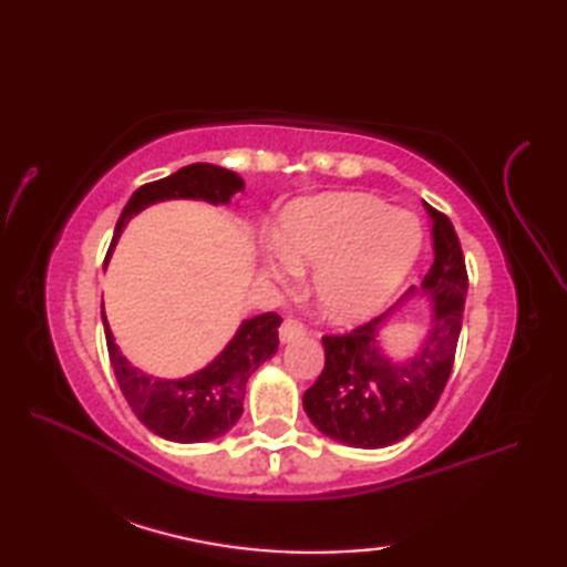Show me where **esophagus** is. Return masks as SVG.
I'll use <instances>...</instances> for the list:
<instances>
[{
    "label": "esophagus",
    "mask_w": 567,
    "mask_h": 567,
    "mask_svg": "<svg viewBox=\"0 0 567 567\" xmlns=\"http://www.w3.org/2000/svg\"><path fill=\"white\" fill-rule=\"evenodd\" d=\"M305 333H307V327H305L302 321L287 317V319L282 321V327H280V341H282V343H290V341L299 339V336H305Z\"/></svg>",
    "instance_id": "esophagus-1"
}]
</instances>
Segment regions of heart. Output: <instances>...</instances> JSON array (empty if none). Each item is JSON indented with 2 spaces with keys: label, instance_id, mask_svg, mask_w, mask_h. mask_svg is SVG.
I'll return each instance as SVG.
<instances>
[{
  "label": "heart",
  "instance_id": "heart-1",
  "mask_svg": "<svg viewBox=\"0 0 567 567\" xmlns=\"http://www.w3.org/2000/svg\"><path fill=\"white\" fill-rule=\"evenodd\" d=\"M265 270L292 282L297 270L317 268L315 295L323 317L355 321L375 311L412 268L421 228L412 214L370 195H323L285 214Z\"/></svg>",
  "mask_w": 567,
  "mask_h": 567
}]
</instances>
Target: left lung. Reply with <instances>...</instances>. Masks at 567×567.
<instances>
[{"instance_id": "left-lung-1", "label": "left lung", "mask_w": 567, "mask_h": 567, "mask_svg": "<svg viewBox=\"0 0 567 567\" xmlns=\"http://www.w3.org/2000/svg\"><path fill=\"white\" fill-rule=\"evenodd\" d=\"M433 219V265L424 290L433 295V323L426 346L404 365H390L375 346L388 315L343 333L323 336L321 375L305 392V412L327 436L355 449H382L409 436L424 421L451 378L467 295L465 256L443 212Z\"/></svg>"}]
</instances>
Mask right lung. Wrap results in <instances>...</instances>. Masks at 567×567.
I'll list each match as a JSON object with an SVG mask.
<instances>
[{
	"label": "right lung",
	"mask_w": 567,
	"mask_h": 567,
	"mask_svg": "<svg viewBox=\"0 0 567 567\" xmlns=\"http://www.w3.org/2000/svg\"><path fill=\"white\" fill-rule=\"evenodd\" d=\"M238 189H244V179L226 167L209 163H192L163 179L141 185L118 216L106 258L122 236L126 221L146 209L148 204L179 197L226 204ZM280 323L282 319L275 311L244 321L234 341L224 348V353L214 363L183 380L148 378L141 370L131 368L116 348L106 319L104 336L118 388L141 424L167 441L199 443L221 436L244 414L246 382L260 363L275 355L280 346V339H277Z\"/></svg>",
	"instance_id": "right-lung-1"
}]
</instances>
